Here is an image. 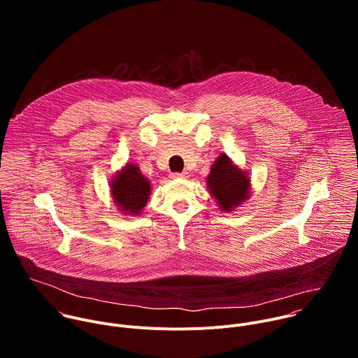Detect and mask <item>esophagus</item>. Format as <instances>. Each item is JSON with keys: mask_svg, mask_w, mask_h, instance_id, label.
Wrapping results in <instances>:
<instances>
[{"mask_svg": "<svg viewBox=\"0 0 358 358\" xmlns=\"http://www.w3.org/2000/svg\"><path fill=\"white\" fill-rule=\"evenodd\" d=\"M187 173H173L171 174V178L173 180H180V178H187Z\"/></svg>", "mask_w": 358, "mask_h": 358, "instance_id": "esophagus-1", "label": "esophagus"}]
</instances>
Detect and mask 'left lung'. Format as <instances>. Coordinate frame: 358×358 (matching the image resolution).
<instances>
[{
    "mask_svg": "<svg viewBox=\"0 0 358 358\" xmlns=\"http://www.w3.org/2000/svg\"><path fill=\"white\" fill-rule=\"evenodd\" d=\"M207 184L224 211L239 206L249 194V178L225 155H221L214 163Z\"/></svg>",
    "mask_w": 358,
    "mask_h": 358,
    "instance_id": "1",
    "label": "left lung"
}]
</instances>
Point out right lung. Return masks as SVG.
Here are the masks:
<instances>
[{"instance_id": "add662e5", "label": "right lung", "mask_w": 358, "mask_h": 358, "mask_svg": "<svg viewBox=\"0 0 358 358\" xmlns=\"http://www.w3.org/2000/svg\"><path fill=\"white\" fill-rule=\"evenodd\" d=\"M112 192L123 211L138 214L148 199L150 182L134 164H127L113 180Z\"/></svg>"}]
</instances>
